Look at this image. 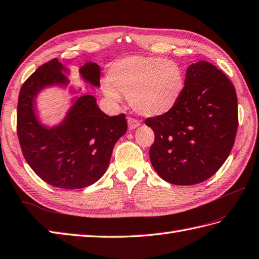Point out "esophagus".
<instances>
[{"instance_id":"obj_1","label":"esophagus","mask_w":259,"mask_h":259,"mask_svg":"<svg viewBox=\"0 0 259 259\" xmlns=\"http://www.w3.org/2000/svg\"><path fill=\"white\" fill-rule=\"evenodd\" d=\"M137 126H139L138 121H137L134 118H129L128 119V128H129V130H134V129L137 128Z\"/></svg>"}]
</instances>
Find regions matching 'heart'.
I'll use <instances>...</instances> for the list:
<instances>
[{
    "instance_id": "1",
    "label": "heart",
    "mask_w": 259,
    "mask_h": 259,
    "mask_svg": "<svg viewBox=\"0 0 259 259\" xmlns=\"http://www.w3.org/2000/svg\"><path fill=\"white\" fill-rule=\"evenodd\" d=\"M109 83L103 93L112 102H120L119 90L129 98L137 113L154 118L170 112L184 90L183 70L173 60L131 56L111 65Z\"/></svg>"
}]
</instances>
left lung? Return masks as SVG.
Instances as JSON below:
<instances>
[{"instance_id": "obj_1", "label": "left lung", "mask_w": 259, "mask_h": 259, "mask_svg": "<svg viewBox=\"0 0 259 259\" xmlns=\"http://www.w3.org/2000/svg\"><path fill=\"white\" fill-rule=\"evenodd\" d=\"M145 122L155 134L149 157L157 174L175 185L199 184L219 170L234 146L238 129L235 86L212 64H192L175 108Z\"/></svg>"}]
</instances>
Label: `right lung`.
I'll list each match as a JSON object with an SVG mask.
<instances>
[{"label": "right lung", "mask_w": 259, "mask_h": 259, "mask_svg": "<svg viewBox=\"0 0 259 259\" xmlns=\"http://www.w3.org/2000/svg\"><path fill=\"white\" fill-rule=\"evenodd\" d=\"M67 72L57 58L40 66L20 90L17 131L22 154L32 170L49 185L65 190L83 189L99 181L108 168L113 147L126 131L125 114L103 113L93 95L73 101L59 124L48 128L35 115V98L53 85H68ZM86 83L99 88L100 66L79 68Z\"/></svg>", "instance_id": "right-lung-1"}]
</instances>
